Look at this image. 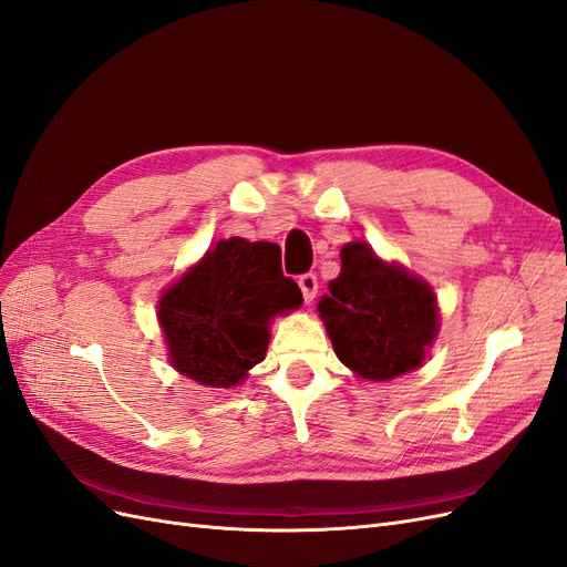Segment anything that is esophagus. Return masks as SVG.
I'll list each match as a JSON object with an SVG mask.
<instances>
[{"instance_id":"esophagus-1","label":"esophagus","mask_w":567,"mask_h":567,"mask_svg":"<svg viewBox=\"0 0 567 567\" xmlns=\"http://www.w3.org/2000/svg\"><path fill=\"white\" fill-rule=\"evenodd\" d=\"M298 286H300V290H302V298H305V302H312V300H315V296H317V290H319L317 274H312V271L300 274V277H298Z\"/></svg>"}]
</instances>
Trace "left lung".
<instances>
[{
	"label": "left lung",
	"instance_id": "8db88e82",
	"mask_svg": "<svg viewBox=\"0 0 567 567\" xmlns=\"http://www.w3.org/2000/svg\"><path fill=\"white\" fill-rule=\"evenodd\" d=\"M340 277L319 315L338 359L369 381H390L423 364L437 333L435 296L402 267L354 241L340 250Z\"/></svg>",
	"mask_w": 567,
	"mask_h": 567
}]
</instances>
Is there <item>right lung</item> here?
<instances>
[{
  "mask_svg": "<svg viewBox=\"0 0 567 567\" xmlns=\"http://www.w3.org/2000/svg\"><path fill=\"white\" fill-rule=\"evenodd\" d=\"M300 305L279 248L234 236L167 290L158 319L179 373L200 385L231 388L265 359L271 317Z\"/></svg>",
  "mask_w": 567,
  "mask_h": 567,
  "instance_id": "add662e5",
  "label": "right lung"
}]
</instances>
